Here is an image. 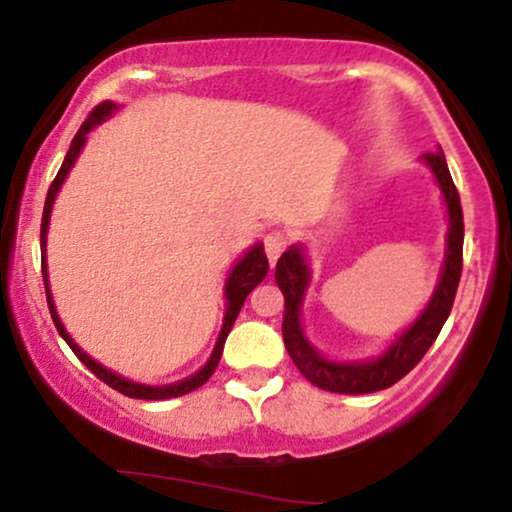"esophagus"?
Listing matches in <instances>:
<instances>
[{"label":"esophagus","instance_id":"esophagus-1","mask_svg":"<svg viewBox=\"0 0 512 512\" xmlns=\"http://www.w3.org/2000/svg\"><path fill=\"white\" fill-rule=\"evenodd\" d=\"M286 245H289V238H286L284 231H272L267 233V238H264V252H267L269 257V264H276V260L281 257V252L286 250Z\"/></svg>","mask_w":512,"mask_h":512}]
</instances>
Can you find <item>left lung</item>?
Masks as SVG:
<instances>
[{
  "label": "left lung",
  "instance_id": "1",
  "mask_svg": "<svg viewBox=\"0 0 512 512\" xmlns=\"http://www.w3.org/2000/svg\"><path fill=\"white\" fill-rule=\"evenodd\" d=\"M424 161L433 170V175H436V182L445 199V207H448L450 228L448 243H445L448 248H445L443 269H440V279L431 301L421 310V315L416 317L414 325L399 334L385 354L370 358V361L354 363H339L322 356L305 339L301 327V305L305 289L310 284V269L308 262H305V252L298 245H291L279 257V262H276L274 279L279 284L281 293H284V322H281V332H284L286 351H289L296 368L315 387H320V390L339 392V395H366V392H378L385 390V387H392L424 358L426 351L431 349V344L436 342L440 330H443L445 320H448L462 274V204L455 182L450 178L443 151L438 149L433 154H426Z\"/></svg>",
  "mask_w": 512,
  "mask_h": 512
}]
</instances>
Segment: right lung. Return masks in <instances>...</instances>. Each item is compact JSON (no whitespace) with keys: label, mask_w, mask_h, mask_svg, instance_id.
Returning a JSON list of instances; mask_svg holds the SVG:
<instances>
[{"label":"right lung","mask_w":512,"mask_h":512,"mask_svg":"<svg viewBox=\"0 0 512 512\" xmlns=\"http://www.w3.org/2000/svg\"><path fill=\"white\" fill-rule=\"evenodd\" d=\"M117 110V105L113 101H103L101 105H96V108L91 110V115L86 117L84 125L79 127V132H76V137L72 139V146H69L67 156H64L62 161V168L60 173H57V178L52 180L50 190H48V197H45V209H43V223H40V250H43V281H45V296H48V308H50V315H52V322H55L57 332L62 334L64 342L69 344V349L74 351L76 358H79L84 366L91 370L96 378H101L105 385H110L113 390L122 392L125 397H132V399H170V397H182L187 395V392L197 390V387H202L207 380L214 375L216 366H219L221 361V354H223V342H226L228 332H231L233 322H236V317L240 313V308H243L245 298H248V293L255 289L257 284H262V279L267 276L269 272V262H267V255H264V245L257 243L252 245V248L245 252L243 260L236 262V267L231 269V274H228L226 279V286H223V293H226V313H223V327H221V334H219V342H216L214 351H211L209 361L204 363V368H199L195 375H190V378L185 380H178V383H170V385H161V387H154V385H142V383H132V380L122 378V375L113 373V370H108L105 366H101L98 361H93L91 356L86 354L84 349H81L79 344L74 342L72 337H69V332L64 330L60 315H57L55 310V303H52V293H50V284H48V264H45V243H48V226H50V214H52V202H55L57 192H60L64 178H67V173L72 170V166L76 163V158H79L81 149H84L86 144V134L91 132L93 127L101 125L103 120H108L110 115H113Z\"/></svg>","instance_id":"1"}]
</instances>
